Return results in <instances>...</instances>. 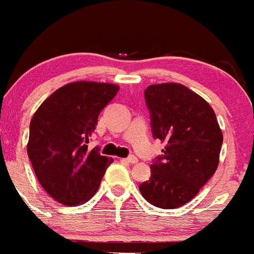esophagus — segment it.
<instances>
[{
    "label": "esophagus",
    "instance_id": "34e87169",
    "mask_svg": "<svg viewBox=\"0 0 254 254\" xmlns=\"http://www.w3.org/2000/svg\"><path fill=\"white\" fill-rule=\"evenodd\" d=\"M124 162L130 163V164H136V163H138V158L134 155H130V156H127V158H125Z\"/></svg>",
    "mask_w": 254,
    "mask_h": 254
}]
</instances>
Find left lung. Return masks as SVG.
<instances>
[{
    "label": "left lung",
    "instance_id": "left-lung-1",
    "mask_svg": "<svg viewBox=\"0 0 254 254\" xmlns=\"http://www.w3.org/2000/svg\"><path fill=\"white\" fill-rule=\"evenodd\" d=\"M144 98L153 138L167 146L139 189L150 204L174 209L191 200L215 173L223 135L209 104L184 85H150Z\"/></svg>",
    "mask_w": 254,
    "mask_h": 254
}]
</instances>
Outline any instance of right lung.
Returning a JSON list of instances; mask_svg holds the SVG:
<instances>
[{
    "instance_id": "obj_1",
    "label": "right lung",
    "mask_w": 254,
    "mask_h": 254,
    "mask_svg": "<svg viewBox=\"0 0 254 254\" xmlns=\"http://www.w3.org/2000/svg\"><path fill=\"white\" fill-rule=\"evenodd\" d=\"M119 86L71 82L41 104L30 123L27 154L42 188L61 204L77 205L96 193L113 159L87 149L99 114Z\"/></svg>"
}]
</instances>
